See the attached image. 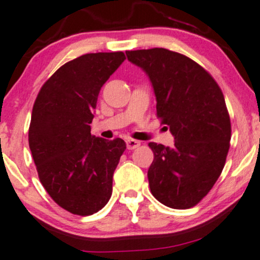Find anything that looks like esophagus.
Segmentation results:
<instances>
[{"label":"esophagus","mask_w":260,"mask_h":260,"mask_svg":"<svg viewBox=\"0 0 260 260\" xmlns=\"http://www.w3.org/2000/svg\"><path fill=\"white\" fill-rule=\"evenodd\" d=\"M138 147H141V142L136 141V139H128L127 141V148L129 150L137 149Z\"/></svg>","instance_id":"esophagus-1"}]
</instances>
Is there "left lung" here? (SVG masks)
<instances>
[{
	"mask_svg": "<svg viewBox=\"0 0 260 260\" xmlns=\"http://www.w3.org/2000/svg\"><path fill=\"white\" fill-rule=\"evenodd\" d=\"M152 81L156 117L175 138L172 148L150 142L148 169L153 196L172 209L198 205L223 170L230 149L231 119L223 93L201 65L180 53L153 49L125 51Z\"/></svg>",
	"mask_w": 260,
	"mask_h": 260,
	"instance_id": "obj_1",
	"label": "left lung"
}]
</instances>
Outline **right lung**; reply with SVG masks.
Instances as JSON below:
<instances>
[{
    "mask_svg": "<svg viewBox=\"0 0 260 260\" xmlns=\"http://www.w3.org/2000/svg\"><path fill=\"white\" fill-rule=\"evenodd\" d=\"M123 51L90 53L65 62L44 82L30 118L28 142L39 180L74 215L99 212L112 195L123 139L91 136L101 87L124 61Z\"/></svg>",
    "mask_w": 260,
    "mask_h": 260,
    "instance_id": "add662e5",
    "label": "right lung"
}]
</instances>
